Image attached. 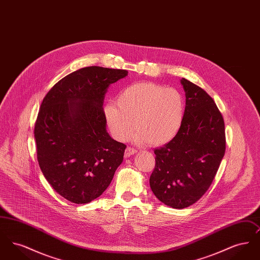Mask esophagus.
Wrapping results in <instances>:
<instances>
[{"mask_svg":"<svg viewBox=\"0 0 260 260\" xmlns=\"http://www.w3.org/2000/svg\"><path fill=\"white\" fill-rule=\"evenodd\" d=\"M136 149L132 148V147H127V148L125 149V151H124V157H125V158H128V157H131L132 155H134V154H136Z\"/></svg>","mask_w":260,"mask_h":260,"instance_id":"esophagus-1","label":"esophagus"}]
</instances>
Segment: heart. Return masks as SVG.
I'll return each instance as SVG.
<instances>
[{"label": "heart", "instance_id": "obj_1", "mask_svg": "<svg viewBox=\"0 0 260 260\" xmlns=\"http://www.w3.org/2000/svg\"><path fill=\"white\" fill-rule=\"evenodd\" d=\"M184 114L185 101L177 89L152 82L124 87L118 94L116 104L108 103L103 107L114 138L123 141L135 126L136 142H147L151 146L172 141L182 125Z\"/></svg>", "mask_w": 260, "mask_h": 260}]
</instances>
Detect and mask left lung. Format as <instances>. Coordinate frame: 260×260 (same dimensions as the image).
Returning a JSON list of instances; mask_svg holds the SVG:
<instances>
[{"mask_svg":"<svg viewBox=\"0 0 260 260\" xmlns=\"http://www.w3.org/2000/svg\"><path fill=\"white\" fill-rule=\"evenodd\" d=\"M185 91L182 125L172 141L155 149L150 176L154 195L173 209H184L203 197L211 185L225 154L224 120L210 95L181 79Z\"/></svg>","mask_w":260,"mask_h":260,"instance_id":"left-lung-1","label":"left lung"}]
</instances>
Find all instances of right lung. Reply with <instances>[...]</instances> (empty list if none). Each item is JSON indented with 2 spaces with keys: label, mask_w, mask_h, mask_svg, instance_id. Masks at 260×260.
Segmentation results:
<instances>
[{
  "label": "right lung",
  "mask_w": 260,
  "mask_h": 260,
  "mask_svg": "<svg viewBox=\"0 0 260 260\" xmlns=\"http://www.w3.org/2000/svg\"><path fill=\"white\" fill-rule=\"evenodd\" d=\"M126 70L89 66L65 76L47 93L34 136L41 171L67 201L87 204L111 183L125 145L106 131L103 101Z\"/></svg>",
  "instance_id": "obj_1"
}]
</instances>
